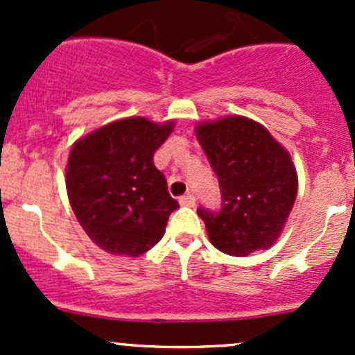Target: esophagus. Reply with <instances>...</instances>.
I'll list each match as a JSON object with an SVG mask.
<instances>
[{"instance_id":"esophagus-1","label":"esophagus","mask_w":355,"mask_h":355,"mask_svg":"<svg viewBox=\"0 0 355 355\" xmlns=\"http://www.w3.org/2000/svg\"><path fill=\"white\" fill-rule=\"evenodd\" d=\"M178 202L182 204V206H187V207H194L196 206V198L192 194H187V196H182L180 199H178Z\"/></svg>"}]
</instances>
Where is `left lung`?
I'll use <instances>...</instances> for the list:
<instances>
[{"instance_id":"obj_1","label":"left lung","mask_w":355,"mask_h":355,"mask_svg":"<svg viewBox=\"0 0 355 355\" xmlns=\"http://www.w3.org/2000/svg\"><path fill=\"white\" fill-rule=\"evenodd\" d=\"M196 135L221 187L220 213L198 209L211 244L237 257L270 249L299 189L290 153L264 125L241 114L200 121Z\"/></svg>"}]
</instances>
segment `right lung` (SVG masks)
<instances>
[{
    "instance_id": "1",
    "label": "right lung",
    "mask_w": 355,
    "mask_h": 355,
    "mask_svg": "<svg viewBox=\"0 0 355 355\" xmlns=\"http://www.w3.org/2000/svg\"><path fill=\"white\" fill-rule=\"evenodd\" d=\"M175 121L144 116L111 121L82 135L67 164L70 206L96 245L113 256L139 257L163 239L178 202L155 166L156 149Z\"/></svg>"
}]
</instances>
